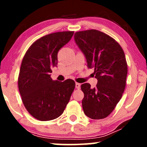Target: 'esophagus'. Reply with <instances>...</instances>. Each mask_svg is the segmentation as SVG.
Here are the masks:
<instances>
[{
    "label": "esophagus",
    "mask_w": 147,
    "mask_h": 147,
    "mask_svg": "<svg viewBox=\"0 0 147 147\" xmlns=\"http://www.w3.org/2000/svg\"><path fill=\"white\" fill-rule=\"evenodd\" d=\"M76 88H77V89H80V84L76 83Z\"/></svg>",
    "instance_id": "esophagus-1"
}]
</instances>
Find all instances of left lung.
Instances as JSON below:
<instances>
[{"label": "left lung", "mask_w": 147, "mask_h": 147, "mask_svg": "<svg viewBox=\"0 0 147 147\" xmlns=\"http://www.w3.org/2000/svg\"><path fill=\"white\" fill-rule=\"evenodd\" d=\"M74 39L98 80L94 88L88 83L81 85L84 114L103 119L112 113L125 90L128 67L124 51L115 39L96 29L76 32Z\"/></svg>", "instance_id": "8db88e82"}]
</instances>
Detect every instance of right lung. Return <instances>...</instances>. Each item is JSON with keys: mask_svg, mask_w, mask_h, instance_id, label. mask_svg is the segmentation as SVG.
Masks as SVG:
<instances>
[{"mask_svg": "<svg viewBox=\"0 0 147 147\" xmlns=\"http://www.w3.org/2000/svg\"><path fill=\"white\" fill-rule=\"evenodd\" d=\"M74 33L62 31L43 36L30 46L22 60L18 77L19 92L25 108L37 120L58 118L69 101L75 82L53 81L50 73L57 64L58 51Z\"/></svg>", "mask_w": 147, "mask_h": 147, "instance_id": "add662e5", "label": "right lung"}]
</instances>
